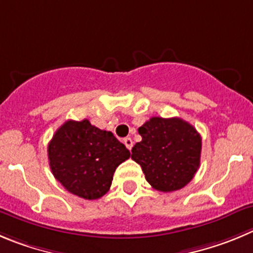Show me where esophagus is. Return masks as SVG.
Here are the masks:
<instances>
[{"instance_id": "obj_1", "label": "esophagus", "mask_w": 253, "mask_h": 253, "mask_svg": "<svg viewBox=\"0 0 253 253\" xmlns=\"http://www.w3.org/2000/svg\"><path fill=\"white\" fill-rule=\"evenodd\" d=\"M124 143H125V146H126V147L128 148L129 151H131V150H132V147H133V141H132L131 138H129V137H126V138H125V140H124Z\"/></svg>"}]
</instances>
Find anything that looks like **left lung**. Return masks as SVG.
Returning <instances> with one entry per match:
<instances>
[{
	"instance_id": "8db88e82",
	"label": "left lung",
	"mask_w": 253,
	"mask_h": 253,
	"mask_svg": "<svg viewBox=\"0 0 253 253\" xmlns=\"http://www.w3.org/2000/svg\"><path fill=\"white\" fill-rule=\"evenodd\" d=\"M142 141L132 148L147 182L155 190L172 192L185 187L200 167L201 136L178 117H152L138 128Z\"/></svg>"
}]
</instances>
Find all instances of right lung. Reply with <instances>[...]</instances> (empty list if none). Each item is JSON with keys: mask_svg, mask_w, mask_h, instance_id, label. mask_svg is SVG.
I'll list each match as a JSON object with an SVG mask.
<instances>
[{"mask_svg": "<svg viewBox=\"0 0 253 253\" xmlns=\"http://www.w3.org/2000/svg\"><path fill=\"white\" fill-rule=\"evenodd\" d=\"M47 152L56 180L86 200L102 197L116 169L131 156L112 132L92 126L88 120L66 121L49 141Z\"/></svg>", "mask_w": 253, "mask_h": 253, "instance_id": "add662e5", "label": "right lung"}]
</instances>
